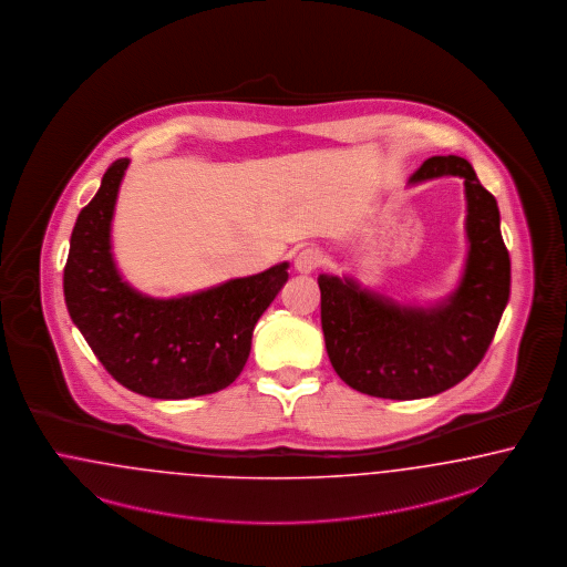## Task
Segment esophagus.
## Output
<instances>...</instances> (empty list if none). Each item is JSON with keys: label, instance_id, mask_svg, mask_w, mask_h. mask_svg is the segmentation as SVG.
Returning a JSON list of instances; mask_svg holds the SVG:
<instances>
[{"label": "esophagus", "instance_id": "34e87169", "mask_svg": "<svg viewBox=\"0 0 567 567\" xmlns=\"http://www.w3.org/2000/svg\"><path fill=\"white\" fill-rule=\"evenodd\" d=\"M322 266V250L306 247L295 255V270L299 274H312Z\"/></svg>", "mask_w": 567, "mask_h": 567}]
</instances>
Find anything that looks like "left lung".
Masks as SVG:
<instances>
[{"instance_id":"left-lung-1","label":"left lung","mask_w":567,"mask_h":567,"mask_svg":"<svg viewBox=\"0 0 567 567\" xmlns=\"http://www.w3.org/2000/svg\"><path fill=\"white\" fill-rule=\"evenodd\" d=\"M464 179V272L452 293L431 306L399 303L350 276L320 274V322L336 373L380 399H426L460 384L485 357L511 295V257L499 234L496 198L468 159L432 156L409 179Z\"/></svg>"}]
</instances>
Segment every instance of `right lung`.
<instances>
[{"mask_svg": "<svg viewBox=\"0 0 567 567\" xmlns=\"http://www.w3.org/2000/svg\"><path fill=\"white\" fill-rule=\"evenodd\" d=\"M131 159H115L69 243L63 291L69 317L115 382L150 399H192L231 384L250 352L252 329L289 280L282 261L171 299L131 287L115 266L112 221Z\"/></svg>", "mask_w": 567, "mask_h": 567, "instance_id": "1", "label": "right lung"}]
</instances>
